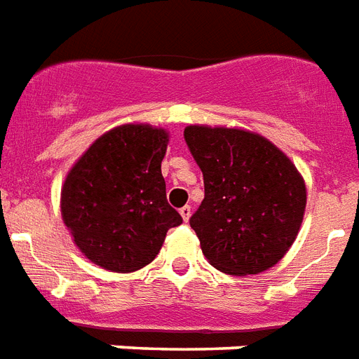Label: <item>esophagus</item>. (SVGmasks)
I'll use <instances>...</instances> for the list:
<instances>
[{
    "mask_svg": "<svg viewBox=\"0 0 359 359\" xmlns=\"http://www.w3.org/2000/svg\"><path fill=\"white\" fill-rule=\"evenodd\" d=\"M179 214L182 216V222H188V219H190V216H191V208L190 207H182L179 210Z\"/></svg>",
    "mask_w": 359,
    "mask_h": 359,
    "instance_id": "34e87169",
    "label": "esophagus"
}]
</instances>
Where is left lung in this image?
I'll use <instances>...</instances> for the list:
<instances>
[{
	"instance_id": "obj_1",
	"label": "left lung",
	"mask_w": 359,
	"mask_h": 359,
	"mask_svg": "<svg viewBox=\"0 0 359 359\" xmlns=\"http://www.w3.org/2000/svg\"><path fill=\"white\" fill-rule=\"evenodd\" d=\"M184 140L205 180V199L190 219L203 255L229 276L276 266L306 214V180L292 160L244 128L190 124Z\"/></svg>"
}]
</instances>
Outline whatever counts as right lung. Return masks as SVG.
Returning <instances> with one entry per match:
<instances>
[{
    "label": "right lung",
    "mask_w": 359,
    "mask_h": 359,
    "mask_svg": "<svg viewBox=\"0 0 359 359\" xmlns=\"http://www.w3.org/2000/svg\"><path fill=\"white\" fill-rule=\"evenodd\" d=\"M168 143L165 128L121 124L93 141L67 173L61 216L76 248L97 266L135 272L154 261L168 231L182 224L165 199Z\"/></svg>",
    "instance_id": "obj_1"
}]
</instances>
